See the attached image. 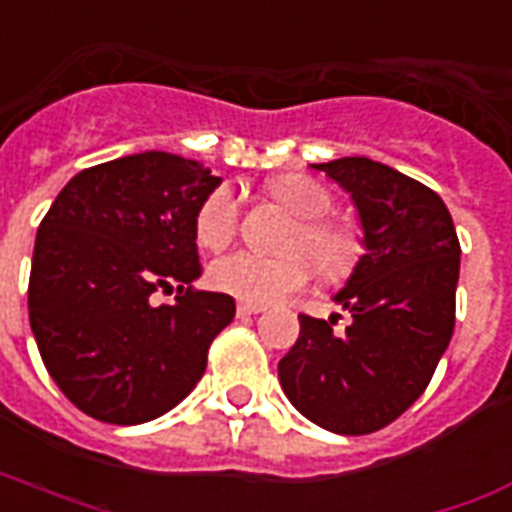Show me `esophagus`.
<instances>
[{
	"label": "esophagus",
	"instance_id": "34e87169",
	"mask_svg": "<svg viewBox=\"0 0 512 512\" xmlns=\"http://www.w3.org/2000/svg\"><path fill=\"white\" fill-rule=\"evenodd\" d=\"M259 312H264V307H261V304H248V301H240V304H237V315H240V318L259 315Z\"/></svg>",
	"mask_w": 512,
	"mask_h": 512
}]
</instances>
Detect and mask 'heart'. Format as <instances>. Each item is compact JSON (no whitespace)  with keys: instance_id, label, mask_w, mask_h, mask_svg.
I'll use <instances>...</instances> for the list:
<instances>
[{"instance_id":"obj_1","label":"heart","mask_w":512,"mask_h":512,"mask_svg":"<svg viewBox=\"0 0 512 512\" xmlns=\"http://www.w3.org/2000/svg\"><path fill=\"white\" fill-rule=\"evenodd\" d=\"M269 197L285 211L299 216V224L285 240L288 256H259L251 251L229 253L211 267V283L248 304H272L307 285L312 264L326 280H342L358 267L363 256V237L352 224L326 219L334 211V197L326 186L310 176H280L269 181ZM240 229V205L227 186L213 189L197 208L194 235L208 251H224Z\"/></svg>"}]
</instances>
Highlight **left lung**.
I'll return each mask as SVG.
<instances>
[{"label": "left lung", "mask_w": 512, "mask_h": 512, "mask_svg": "<svg viewBox=\"0 0 512 512\" xmlns=\"http://www.w3.org/2000/svg\"><path fill=\"white\" fill-rule=\"evenodd\" d=\"M352 194L363 245L334 301L352 315H299L301 331L277 376L293 406L339 435L382 430L425 392L454 334L459 240L430 189L368 157L312 165Z\"/></svg>", "instance_id": "obj_1"}]
</instances>
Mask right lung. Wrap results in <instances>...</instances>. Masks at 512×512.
<instances>
[{"label":"right lung","instance_id":"add662e5","mask_svg":"<svg viewBox=\"0 0 512 512\" xmlns=\"http://www.w3.org/2000/svg\"><path fill=\"white\" fill-rule=\"evenodd\" d=\"M221 184L200 162L144 152L63 186L39 224L29 320L47 374L87 417L141 425L194 390L235 318L227 293L194 291V216ZM177 291L173 305L156 293Z\"/></svg>","mask_w":512,"mask_h":512}]
</instances>
